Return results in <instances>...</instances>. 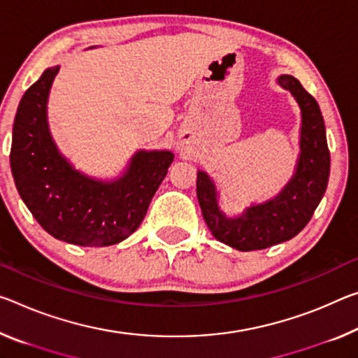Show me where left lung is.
Segmentation results:
<instances>
[{"mask_svg":"<svg viewBox=\"0 0 358 358\" xmlns=\"http://www.w3.org/2000/svg\"><path fill=\"white\" fill-rule=\"evenodd\" d=\"M277 83L290 90L301 110L296 169L279 194L263 203H253L239 217L229 218L218 206L213 180L197 170V199L208 229L215 239L241 252L263 250L290 241L303 231L325 194L330 177V151L319 103L296 78L280 75Z\"/></svg>","mask_w":358,"mask_h":358,"instance_id":"8db88e82","label":"left lung"}]
</instances>
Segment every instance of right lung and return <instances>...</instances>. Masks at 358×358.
Masks as SVG:
<instances>
[{"label": "right lung", "instance_id": "right-lung-1", "mask_svg": "<svg viewBox=\"0 0 358 358\" xmlns=\"http://www.w3.org/2000/svg\"><path fill=\"white\" fill-rule=\"evenodd\" d=\"M59 68H48L17 108L9 156L15 188L55 239L81 247L115 245L143 221L173 152L140 150L111 181L79 172L60 155L48 124V99Z\"/></svg>", "mask_w": 358, "mask_h": 358}]
</instances>
